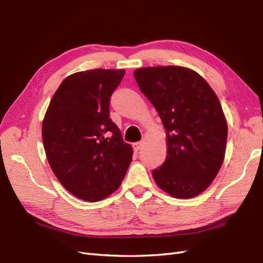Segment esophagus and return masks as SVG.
<instances>
[{"mask_svg": "<svg viewBox=\"0 0 263 263\" xmlns=\"http://www.w3.org/2000/svg\"><path fill=\"white\" fill-rule=\"evenodd\" d=\"M143 146V143L142 142H137V143H133V149L134 152H139Z\"/></svg>", "mask_w": 263, "mask_h": 263, "instance_id": "34e87169", "label": "esophagus"}]
</instances>
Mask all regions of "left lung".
I'll list each match as a JSON object with an SVG mask.
<instances>
[{
	"label": "left lung",
	"instance_id": "left-lung-1",
	"mask_svg": "<svg viewBox=\"0 0 263 263\" xmlns=\"http://www.w3.org/2000/svg\"><path fill=\"white\" fill-rule=\"evenodd\" d=\"M134 78L166 130L167 156L152 173L155 182L176 198L198 196L214 180L225 156L227 123L217 96L187 67H141Z\"/></svg>",
	"mask_w": 263,
	"mask_h": 263
}]
</instances>
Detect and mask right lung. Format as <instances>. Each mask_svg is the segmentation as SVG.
I'll list each match as a JSON object with an SVG mask.
<instances>
[{"mask_svg": "<svg viewBox=\"0 0 263 263\" xmlns=\"http://www.w3.org/2000/svg\"><path fill=\"white\" fill-rule=\"evenodd\" d=\"M124 70L74 73L50 101L42 142L58 180L76 198L96 202L120 187L133 155L109 114Z\"/></svg>", "mask_w": 263, "mask_h": 263, "instance_id": "obj_1", "label": "right lung"}]
</instances>
